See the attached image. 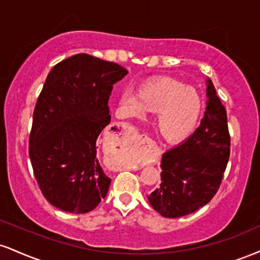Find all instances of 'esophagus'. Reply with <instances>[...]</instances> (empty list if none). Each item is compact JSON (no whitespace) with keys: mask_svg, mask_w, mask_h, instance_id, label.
Segmentation results:
<instances>
[{"mask_svg":"<svg viewBox=\"0 0 260 260\" xmlns=\"http://www.w3.org/2000/svg\"><path fill=\"white\" fill-rule=\"evenodd\" d=\"M124 132H126L127 134H129V136H136V132H134V131H132V129H127V128H124Z\"/></svg>","mask_w":260,"mask_h":260,"instance_id":"34e87169","label":"esophagus"}]
</instances>
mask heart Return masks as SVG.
Instances as JSON below:
<instances>
[{"mask_svg":"<svg viewBox=\"0 0 260 260\" xmlns=\"http://www.w3.org/2000/svg\"><path fill=\"white\" fill-rule=\"evenodd\" d=\"M120 108L126 116L156 114L155 128L167 142L185 139L195 129L202 110L198 90L174 79H158L140 87L139 93L127 88L120 95Z\"/></svg>","mask_w":260,"mask_h":260,"instance_id":"obj_1","label":"heart"}]
</instances>
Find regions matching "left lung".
I'll use <instances>...</instances> for the list:
<instances>
[{"label": "left lung", "instance_id": "8db88e82", "mask_svg": "<svg viewBox=\"0 0 260 260\" xmlns=\"http://www.w3.org/2000/svg\"><path fill=\"white\" fill-rule=\"evenodd\" d=\"M207 102L201 124L189 138L162 155L161 185L148 196L166 218L193 213L219 189L230 156L226 110L212 81L206 80Z\"/></svg>", "mask_w": 260, "mask_h": 260}]
</instances>
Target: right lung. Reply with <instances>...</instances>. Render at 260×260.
Masks as SVG:
<instances>
[{
    "label": "right lung",
    "mask_w": 260,
    "mask_h": 260,
    "mask_svg": "<svg viewBox=\"0 0 260 260\" xmlns=\"http://www.w3.org/2000/svg\"><path fill=\"white\" fill-rule=\"evenodd\" d=\"M128 74L116 62L76 54L47 76L34 110L29 156L47 201L70 213H88L111 179L96 157V139L110 123L109 96Z\"/></svg>",
    "instance_id": "obj_1"
}]
</instances>
